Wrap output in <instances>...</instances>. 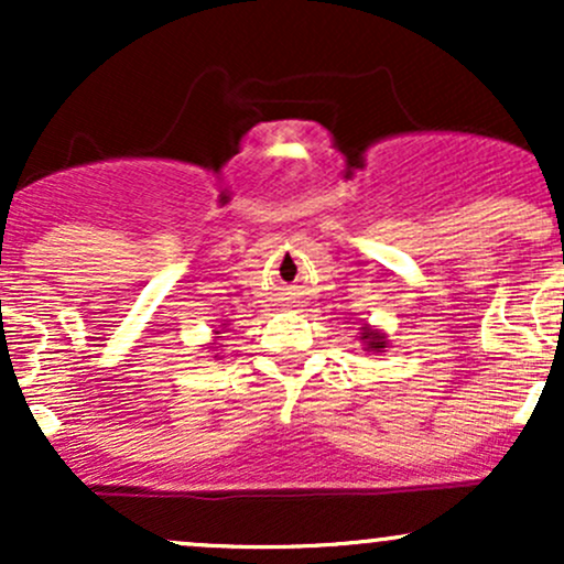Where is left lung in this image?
Masks as SVG:
<instances>
[{
    "instance_id": "8db88e82",
    "label": "left lung",
    "mask_w": 564,
    "mask_h": 564,
    "mask_svg": "<svg viewBox=\"0 0 564 564\" xmlns=\"http://www.w3.org/2000/svg\"><path fill=\"white\" fill-rule=\"evenodd\" d=\"M360 339H364V345H366L368 352H384L387 336L381 334V332H377V328H364Z\"/></svg>"
}]
</instances>
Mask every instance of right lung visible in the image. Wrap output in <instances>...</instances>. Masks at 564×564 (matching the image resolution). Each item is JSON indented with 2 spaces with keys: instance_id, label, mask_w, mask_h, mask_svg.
<instances>
[{
  "instance_id": "obj_1",
  "label": "right lung",
  "mask_w": 564,
  "mask_h": 564,
  "mask_svg": "<svg viewBox=\"0 0 564 564\" xmlns=\"http://www.w3.org/2000/svg\"><path fill=\"white\" fill-rule=\"evenodd\" d=\"M215 334H219V332H215Z\"/></svg>"
}]
</instances>
